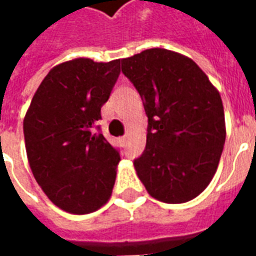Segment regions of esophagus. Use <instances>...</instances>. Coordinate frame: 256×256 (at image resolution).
Segmentation results:
<instances>
[{"instance_id":"34e87169","label":"esophagus","mask_w":256,"mask_h":256,"mask_svg":"<svg viewBox=\"0 0 256 256\" xmlns=\"http://www.w3.org/2000/svg\"><path fill=\"white\" fill-rule=\"evenodd\" d=\"M126 140H128V136H123V137H120V141H122V142H124Z\"/></svg>"}]
</instances>
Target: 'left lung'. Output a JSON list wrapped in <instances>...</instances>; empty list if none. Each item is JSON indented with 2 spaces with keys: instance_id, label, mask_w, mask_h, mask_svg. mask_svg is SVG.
<instances>
[{
  "instance_id": "8db88e82",
  "label": "left lung",
  "mask_w": 256,
  "mask_h": 256,
  "mask_svg": "<svg viewBox=\"0 0 256 256\" xmlns=\"http://www.w3.org/2000/svg\"><path fill=\"white\" fill-rule=\"evenodd\" d=\"M122 72L148 116L137 176L156 200L186 203L208 186L220 164L226 137L220 92L192 58L162 48L123 58Z\"/></svg>"
}]
</instances>
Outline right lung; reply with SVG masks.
I'll return each mask as SVG.
<instances>
[{
	"mask_svg": "<svg viewBox=\"0 0 256 256\" xmlns=\"http://www.w3.org/2000/svg\"><path fill=\"white\" fill-rule=\"evenodd\" d=\"M120 60L78 58L53 67L23 120L26 152L38 185L54 206L89 214L110 200L120 156L92 128L119 76Z\"/></svg>",
	"mask_w": 256,
	"mask_h": 256,
	"instance_id": "obj_1",
	"label": "right lung"
}]
</instances>
